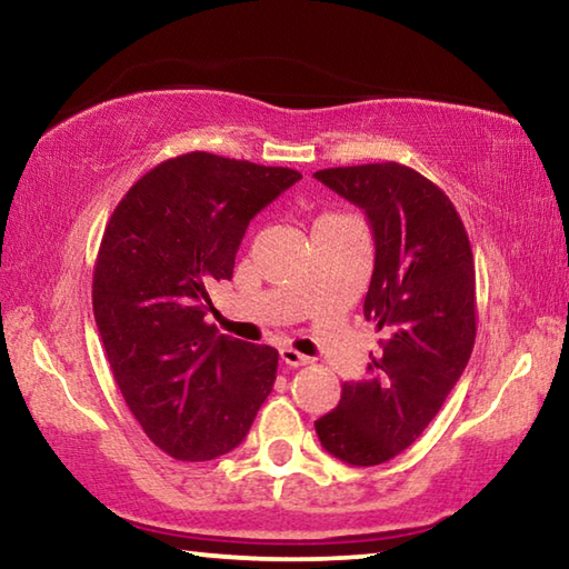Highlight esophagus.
Wrapping results in <instances>:
<instances>
[{
    "instance_id": "1",
    "label": "esophagus",
    "mask_w": 569,
    "mask_h": 569,
    "mask_svg": "<svg viewBox=\"0 0 569 569\" xmlns=\"http://www.w3.org/2000/svg\"><path fill=\"white\" fill-rule=\"evenodd\" d=\"M281 361L286 363V366H306V363H311V359H308V356H303L301 351H296V349H288V346H283L281 349Z\"/></svg>"
}]
</instances>
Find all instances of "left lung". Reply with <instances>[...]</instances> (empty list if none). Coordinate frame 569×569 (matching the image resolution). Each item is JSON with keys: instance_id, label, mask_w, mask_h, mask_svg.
Segmentation results:
<instances>
[{"instance_id": "left-lung-1", "label": "left lung", "mask_w": 569, "mask_h": 569, "mask_svg": "<svg viewBox=\"0 0 569 569\" xmlns=\"http://www.w3.org/2000/svg\"><path fill=\"white\" fill-rule=\"evenodd\" d=\"M313 178L369 218L377 261L363 316L383 336L369 377L343 383L316 435L346 465H383L429 427L475 349V256L457 208L417 170L369 162Z\"/></svg>"}]
</instances>
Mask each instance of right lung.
I'll list each match as a JSON object with an SVG mask.
<instances>
[{"mask_svg":"<svg viewBox=\"0 0 569 569\" xmlns=\"http://www.w3.org/2000/svg\"><path fill=\"white\" fill-rule=\"evenodd\" d=\"M301 172L186 152L146 172L114 208L92 311L114 383L156 447L208 461L246 439L273 389V346L218 336L208 291L233 278L256 213Z\"/></svg>","mask_w":569,"mask_h":569,"instance_id":"obj_1","label":"right lung"}]
</instances>
